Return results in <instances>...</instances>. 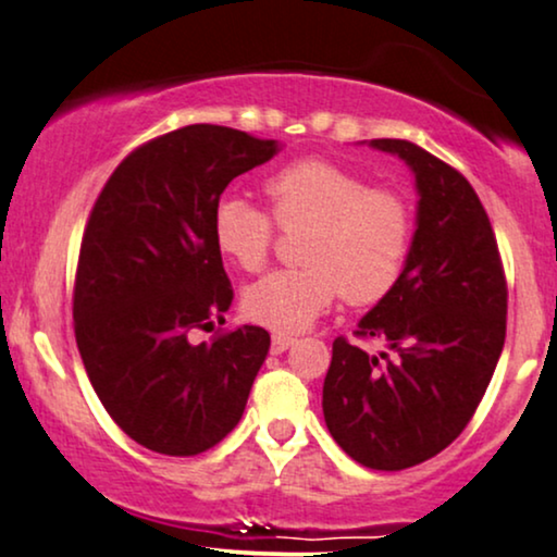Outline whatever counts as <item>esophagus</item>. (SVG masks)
<instances>
[{"instance_id":"obj_1","label":"esophagus","mask_w":557,"mask_h":557,"mask_svg":"<svg viewBox=\"0 0 557 557\" xmlns=\"http://www.w3.org/2000/svg\"><path fill=\"white\" fill-rule=\"evenodd\" d=\"M292 345H294V337H288V335H273L271 352H276V356H281V352L292 348Z\"/></svg>"}]
</instances>
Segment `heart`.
I'll list each match as a JSON object with an SVG mask.
<instances>
[{"label": "heart", "instance_id": "obj_1", "mask_svg": "<svg viewBox=\"0 0 557 557\" xmlns=\"http://www.w3.org/2000/svg\"><path fill=\"white\" fill-rule=\"evenodd\" d=\"M265 194L281 227H309L299 252L307 265L265 273L245 288L252 322L292 335L312 327L337 294L350 305H375L394 292L411 245V214L399 194L371 189L324 158L284 165ZM212 237L230 263L258 271L271 250V216L240 194H225L212 209Z\"/></svg>", "mask_w": 557, "mask_h": 557}]
</instances>
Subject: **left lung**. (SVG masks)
<instances>
[{
  "mask_svg": "<svg viewBox=\"0 0 557 557\" xmlns=\"http://www.w3.org/2000/svg\"><path fill=\"white\" fill-rule=\"evenodd\" d=\"M368 146L414 173L417 230L399 284L356 332L386 343L392 358L337 337L322 411L352 460L401 471L445 450L471 422L507 337V281L486 209L463 173L409 140Z\"/></svg>",
  "mask_w": 557,
  "mask_h": 557,
  "instance_id": "left-lung-1",
  "label": "left lung"
}]
</instances>
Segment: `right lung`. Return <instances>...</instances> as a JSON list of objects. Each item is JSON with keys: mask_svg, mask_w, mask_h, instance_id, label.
<instances>
[{"mask_svg": "<svg viewBox=\"0 0 557 557\" xmlns=\"http://www.w3.org/2000/svg\"><path fill=\"white\" fill-rule=\"evenodd\" d=\"M278 140L186 125L133 150L104 184L78 252L76 345L110 417L135 443L199 455L240 422L271 348L263 327L194 345L225 322L233 286L212 237V209Z\"/></svg>", "mask_w": 557, "mask_h": 557, "instance_id": "obj_1", "label": "right lung"}]
</instances>
